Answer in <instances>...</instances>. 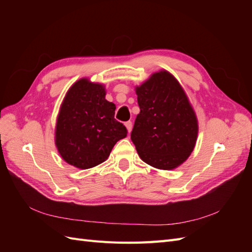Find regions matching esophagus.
Listing matches in <instances>:
<instances>
[{"mask_svg": "<svg viewBox=\"0 0 252 252\" xmlns=\"http://www.w3.org/2000/svg\"><path fill=\"white\" fill-rule=\"evenodd\" d=\"M125 126H126V128H127L128 132H130V131H131V129H132V122H130V121L126 122V123H125Z\"/></svg>", "mask_w": 252, "mask_h": 252, "instance_id": "esophagus-1", "label": "esophagus"}]
</instances>
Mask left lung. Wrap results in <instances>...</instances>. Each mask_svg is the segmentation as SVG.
<instances>
[{
    "label": "left lung",
    "instance_id": "left-lung-1",
    "mask_svg": "<svg viewBox=\"0 0 252 252\" xmlns=\"http://www.w3.org/2000/svg\"><path fill=\"white\" fill-rule=\"evenodd\" d=\"M140 113L131 141L145 163L169 170L186 161L197 136V121L188 98L173 75L154 73L140 87Z\"/></svg>",
    "mask_w": 252,
    "mask_h": 252
}]
</instances>
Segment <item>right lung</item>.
Segmentation results:
<instances>
[{"label":"right lung","mask_w":252,"mask_h":252,"mask_svg":"<svg viewBox=\"0 0 252 252\" xmlns=\"http://www.w3.org/2000/svg\"><path fill=\"white\" fill-rule=\"evenodd\" d=\"M101 84L82 79L74 83L61 106L56 145L68 164L88 169L108 158L114 145L127 135L114 119L116 105L105 98Z\"/></svg>","instance_id":"add662e5"}]
</instances>
